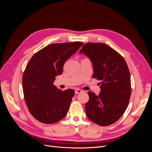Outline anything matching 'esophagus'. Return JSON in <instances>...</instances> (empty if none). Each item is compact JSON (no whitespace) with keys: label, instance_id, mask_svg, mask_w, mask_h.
I'll use <instances>...</instances> for the list:
<instances>
[{"label":"esophagus","instance_id":"1","mask_svg":"<svg viewBox=\"0 0 152 152\" xmlns=\"http://www.w3.org/2000/svg\"><path fill=\"white\" fill-rule=\"evenodd\" d=\"M81 92H82V90L78 89V88L76 89V90H75V94H79V93H80Z\"/></svg>","mask_w":152,"mask_h":152}]
</instances>
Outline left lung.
<instances>
[{
  "label": "left lung",
  "mask_w": 152,
  "mask_h": 152,
  "mask_svg": "<svg viewBox=\"0 0 152 152\" xmlns=\"http://www.w3.org/2000/svg\"><path fill=\"white\" fill-rule=\"evenodd\" d=\"M79 53L91 60L93 77L101 80L99 96L88 92L86 116L100 126H110L123 115L131 97V75L127 63L120 53L104 43H87Z\"/></svg>",
  "instance_id": "obj_1"
}]
</instances>
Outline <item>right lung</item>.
Listing matches in <instances>:
<instances>
[{
	"label": "right lung",
	"instance_id": "right-lung-1",
	"mask_svg": "<svg viewBox=\"0 0 152 152\" xmlns=\"http://www.w3.org/2000/svg\"><path fill=\"white\" fill-rule=\"evenodd\" d=\"M81 42L50 45L35 53L22 79L24 98L31 115L38 121L53 124L67 114L75 91L58 90L53 82L63 66L83 46Z\"/></svg>",
	"mask_w": 152,
	"mask_h": 152
}]
</instances>
